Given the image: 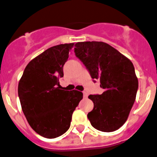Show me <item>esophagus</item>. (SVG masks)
<instances>
[{
  "label": "esophagus",
  "mask_w": 157,
  "mask_h": 157,
  "mask_svg": "<svg viewBox=\"0 0 157 157\" xmlns=\"http://www.w3.org/2000/svg\"><path fill=\"white\" fill-rule=\"evenodd\" d=\"M83 95H84V97H85V98L88 97V93H87V92H85V91L83 92Z\"/></svg>",
  "instance_id": "obj_1"
}]
</instances>
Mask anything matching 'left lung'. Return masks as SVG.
I'll use <instances>...</instances> for the list:
<instances>
[{
    "instance_id": "8db88e82",
    "label": "left lung",
    "mask_w": 157,
    "mask_h": 157,
    "mask_svg": "<svg viewBox=\"0 0 157 157\" xmlns=\"http://www.w3.org/2000/svg\"><path fill=\"white\" fill-rule=\"evenodd\" d=\"M76 56L93 79H99L105 89L101 95H89L94 105L88 114L91 124L105 132L119 129L127 121L138 89L133 64L123 54L102 41L78 42Z\"/></svg>"
}]
</instances>
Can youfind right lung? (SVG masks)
Masks as SVG:
<instances>
[{"instance_id":"1","label":"right lung","mask_w":157,"mask_h":157,"mask_svg":"<svg viewBox=\"0 0 157 157\" xmlns=\"http://www.w3.org/2000/svg\"><path fill=\"white\" fill-rule=\"evenodd\" d=\"M74 43L48 48L30 61L18 84L22 111L30 127L45 138L58 137L70 127L72 113L82 100L77 90L61 89L59 79Z\"/></svg>"}]
</instances>
